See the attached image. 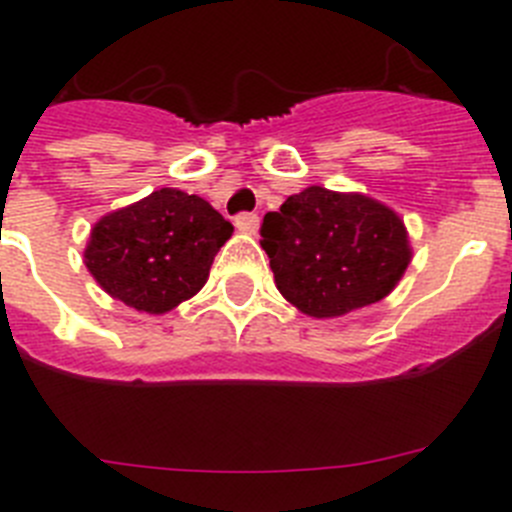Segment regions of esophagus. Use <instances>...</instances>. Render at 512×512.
Returning a JSON list of instances; mask_svg holds the SVG:
<instances>
[{"instance_id":"1","label":"esophagus","mask_w":512,"mask_h":512,"mask_svg":"<svg viewBox=\"0 0 512 512\" xmlns=\"http://www.w3.org/2000/svg\"><path fill=\"white\" fill-rule=\"evenodd\" d=\"M235 228L241 230V233H256V230H259V215H256V212H241V215H235Z\"/></svg>"}]
</instances>
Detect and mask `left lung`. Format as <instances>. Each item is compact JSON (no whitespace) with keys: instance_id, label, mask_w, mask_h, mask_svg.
I'll list each match as a JSON object with an SVG mask.
<instances>
[{"instance_id":"8db88e82","label":"left lung","mask_w":512,"mask_h":512,"mask_svg":"<svg viewBox=\"0 0 512 512\" xmlns=\"http://www.w3.org/2000/svg\"><path fill=\"white\" fill-rule=\"evenodd\" d=\"M261 248L277 287L310 318H338L379 302L410 264L408 233L390 207L323 187L266 212Z\"/></svg>"}]
</instances>
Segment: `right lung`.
<instances>
[{"label":"right lung","instance_id":"right-lung-1","mask_svg":"<svg viewBox=\"0 0 512 512\" xmlns=\"http://www.w3.org/2000/svg\"><path fill=\"white\" fill-rule=\"evenodd\" d=\"M230 233L233 225L210 202L164 187L102 217L84 259L104 292L158 315L200 292Z\"/></svg>","mask_w":512,"mask_h":512}]
</instances>
